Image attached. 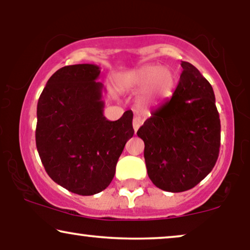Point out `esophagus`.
Returning a JSON list of instances; mask_svg holds the SVG:
<instances>
[{
  "label": "esophagus",
  "instance_id": "34e87169",
  "mask_svg": "<svg viewBox=\"0 0 250 250\" xmlns=\"http://www.w3.org/2000/svg\"><path fill=\"white\" fill-rule=\"evenodd\" d=\"M142 124V119L140 117H134L133 118V128H134V131L136 132L139 129L140 126Z\"/></svg>",
  "mask_w": 250,
  "mask_h": 250
}]
</instances>
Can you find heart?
I'll return each instance as SVG.
<instances>
[{
	"label": "heart",
	"instance_id": "heart-1",
	"mask_svg": "<svg viewBox=\"0 0 250 250\" xmlns=\"http://www.w3.org/2000/svg\"><path fill=\"white\" fill-rule=\"evenodd\" d=\"M175 84V76L160 64L149 63L119 77V85L131 91H143L146 102H157L168 98Z\"/></svg>",
	"mask_w": 250,
	"mask_h": 250
}]
</instances>
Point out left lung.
<instances>
[{
	"mask_svg": "<svg viewBox=\"0 0 250 250\" xmlns=\"http://www.w3.org/2000/svg\"><path fill=\"white\" fill-rule=\"evenodd\" d=\"M183 68L173 97L139 128L148 176L168 192L192 189L211 172L221 146V122L213 87L193 64Z\"/></svg>",
	"mask_w": 250,
	"mask_h": 250,
	"instance_id": "obj_1",
	"label": "left lung"
}]
</instances>
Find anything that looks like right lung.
Instances as JSON below:
<instances>
[{
	"label": "right lung",
	"instance_id": "obj_1",
	"mask_svg": "<svg viewBox=\"0 0 250 250\" xmlns=\"http://www.w3.org/2000/svg\"><path fill=\"white\" fill-rule=\"evenodd\" d=\"M100 71L91 63L60 68L37 102L36 146L44 168L54 182L81 196L110 184L134 134L131 110L115 122L104 116Z\"/></svg>",
	"mask_w": 250,
	"mask_h": 250
}]
</instances>
